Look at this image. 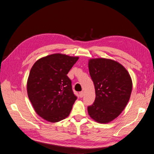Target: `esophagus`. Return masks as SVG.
I'll use <instances>...</instances> for the list:
<instances>
[{
	"instance_id": "1",
	"label": "esophagus",
	"mask_w": 154,
	"mask_h": 154,
	"mask_svg": "<svg viewBox=\"0 0 154 154\" xmlns=\"http://www.w3.org/2000/svg\"><path fill=\"white\" fill-rule=\"evenodd\" d=\"M84 96V92L83 91H81L79 92V96L80 97H82Z\"/></svg>"
}]
</instances>
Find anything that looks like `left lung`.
<instances>
[{
    "label": "left lung",
    "instance_id": "obj_1",
    "mask_svg": "<svg viewBox=\"0 0 154 154\" xmlns=\"http://www.w3.org/2000/svg\"><path fill=\"white\" fill-rule=\"evenodd\" d=\"M88 68L96 92L95 101L88 107V115L97 122L108 123L119 116L128 103L131 77L123 66L110 59H91Z\"/></svg>",
    "mask_w": 154,
    "mask_h": 154
}]
</instances>
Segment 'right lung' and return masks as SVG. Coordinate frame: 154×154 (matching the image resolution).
Returning a JSON list of instances; mask_svg holds the SVG:
<instances>
[{
  "label": "right lung",
  "instance_id": "right-lung-1",
  "mask_svg": "<svg viewBox=\"0 0 154 154\" xmlns=\"http://www.w3.org/2000/svg\"><path fill=\"white\" fill-rule=\"evenodd\" d=\"M79 57L53 54L39 59L32 67L27 93L38 115L57 122L68 117L77 97L67 75Z\"/></svg>",
  "mask_w": 154,
  "mask_h": 154
}]
</instances>
